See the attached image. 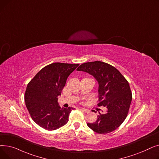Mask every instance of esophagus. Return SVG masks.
I'll list each match as a JSON object with an SVG mask.
<instances>
[{
	"label": "esophagus",
	"instance_id": "34e87169",
	"mask_svg": "<svg viewBox=\"0 0 159 159\" xmlns=\"http://www.w3.org/2000/svg\"><path fill=\"white\" fill-rule=\"evenodd\" d=\"M80 109H81V110H82V111H84V113H89V110H88V109H85V108L81 107Z\"/></svg>",
	"mask_w": 159,
	"mask_h": 159
}]
</instances>
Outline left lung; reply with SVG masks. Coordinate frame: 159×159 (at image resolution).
Here are the masks:
<instances>
[{
	"instance_id": "left-lung-1",
	"label": "left lung",
	"mask_w": 159,
	"mask_h": 159,
	"mask_svg": "<svg viewBox=\"0 0 159 159\" xmlns=\"http://www.w3.org/2000/svg\"><path fill=\"white\" fill-rule=\"evenodd\" d=\"M77 70L86 72L97 80V105L107 109L104 114L99 113L95 122L88 123V127L99 134L110 133L118 128L126 118L132 100L127 80L115 67L101 61L84 63Z\"/></svg>"
}]
</instances>
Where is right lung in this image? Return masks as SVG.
Wrapping results in <instances>:
<instances>
[{"label": "right lung", "mask_w": 159, "mask_h": 159, "mask_svg": "<svg viewBox=\"0 0 159 159\" xmlns=\"http://www.w3.org/2000/svg\"><path fill=\"white\" fill-rule=\"evenodd\" d=\"M79 64L55 62L43 68L28 83L24 101L31 117L39 126L55 130L68 122L73 107L61 108L58 96L61 95L66 80Z\"/></svg>", "instance_id": "right-lung-1"}]
</instances>
